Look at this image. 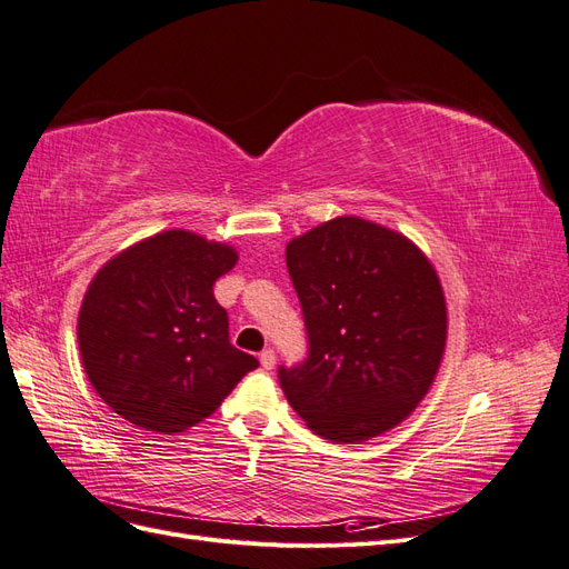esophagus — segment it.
<instances>
[{"label":"esophagus","instance_id":"obj_1","mask_svg":"<svg viewBox=\"0 0 569 569\" xmlns=\"http://www.w3.org/2000/svg\"><path fill=\"white\" fill-rule=\"evenodd\" d=\"M258 358H261V366H263L266 370H272V368H274V351H272V349H263L261 356H258Z\"/></svg>","mask_w":569,"mask_h":569}]
</instances>
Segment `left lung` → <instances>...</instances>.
Returning <instances> with one entry per match:
<instances>
[{"instance_id":"1","label":"left lung","mask_w":569,"mask_h":569,"mask_svg":"<svg viewBox=\"0 0 569 569\" xmlns=\"http://www.w3.org/2000/svg\"><path fill=\"white\" fill-rule=\"evenodd\" d=\"M308 356L278 368L289 406L316 435L353 443L403 422L446 347L443 289L403 234L343 216L287 244Z\"/></svg>"}]
</instances>
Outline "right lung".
I'll return each instance as SVG.
<instances>
[{"label":"right lung","instance_id":"right-lung-1","mask_svg":"<svg viewBox=\"0 0 569 569\" xmlns=\"http://www.w3.org/2000/svg\"><path fill=\"white\" fill-rule=\"evenodd\" d=\"M237 251L166 230L120 251L88 287L78 316L84 372L113 412L176 435L209 418L258 360L230 343L213 284Z\"/></svg>","mask_w":569,"mask_h":569}]
</instances>
